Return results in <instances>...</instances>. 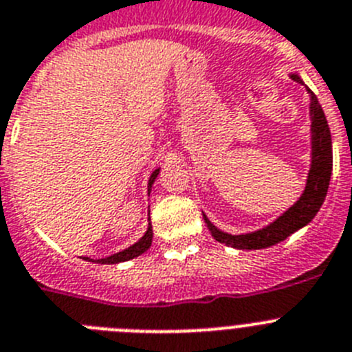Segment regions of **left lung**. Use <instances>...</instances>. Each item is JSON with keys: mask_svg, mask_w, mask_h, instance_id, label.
Wrapping results in <instances>:
<instances>
[{"mask_svg": "<svg viewBox=\"0 0 352 352\" xmlns=\"http://www.w3.org/2000/svg\"><path fill=\"white\" fill-rule=\"evenodd\" d=\"M290 78L298 81V83H303L298 74H290ZM308 94H310L311 100V166L307 179V188H305L301 198L289 210H285L280 218L274 219L271 225L264 227L262 230L252 232V234L232 235L227 234V232H221L219 228L214 227L212 223L207 219L206 214H204L207 227H209L210 234H212V237L218 243L227 244V246L237 250L269 248L273 244L285 241L290 234H294L299 228H303L319 212L324 198H326V193H328L329 179H331V133H329L328 120L324 117V111L320 108L316 94L311 90H308Z\"/></svg>", "mask_w": 352, "mask_h": 352, "instance_id": "1", "label": "left lung"}]
</instances>
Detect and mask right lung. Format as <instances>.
Returning <instances> with one entry per match:
<instances>
[{
  "instance_id": "obj_1",
  "label": "right lung",
  "mask_w": 352,
  "mask_h": 352,
  "mask_svg": "<svg viewBox=\"0 0 352 352\" xmlns=\"http://www.w3.org/2000/svg\"><path fill=\"white\" fill-rule=\"evenodd\" d=\"M157 175H159V168L152 172L151 179H148V193H151V188L152 184H154V180ZM151 244H152V225L148 223V228H146L145 235H143L138 243H134L133 246H129V248L124 250V252H118L111 256H106V258H99L97 264H118V262L131 261V258H134V256H140L142 253H145L146 250L151 248Z\"/></svg>"
}]
</instances>
